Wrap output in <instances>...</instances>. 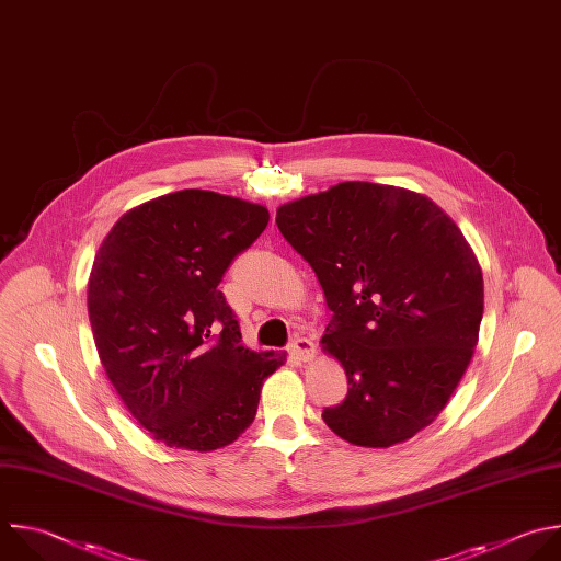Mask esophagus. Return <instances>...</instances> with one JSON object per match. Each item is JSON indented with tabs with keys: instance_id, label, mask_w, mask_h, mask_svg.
Segmentation results:
<instances>
[{
	"instance_id": "34e87169",
	"label": "esophagus",
	"mask_w": 561,
	"mask_h": 561,
	"mask_svg": "<svg viewBox=\"0 0 561 561\" xmlns=\"http://www.w3.org/2000/svg\"><path fill=\"white\" fill-rule=\"evenodd\" d=\"M288 352L299 358V360H310L314 356V343L306 336H297L293 339V343L288 345Z\"/></svg>"
}]
</instances>
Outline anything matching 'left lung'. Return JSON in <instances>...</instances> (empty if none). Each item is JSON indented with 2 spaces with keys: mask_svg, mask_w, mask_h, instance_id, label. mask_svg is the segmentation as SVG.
<instances>
[{
  "mask_svg": "<svg viewBox=\"0 0 561 561\" xmlns=\"http://www.w3.org/2000/svg\"><path fill=\"white\" fill-rule=\"evenodd\" d=\"M275 222L332 310L321 343L350 388L325 425L358 447L410 440L478 343L484 286L462 231L427 196L358 180L282 205Z\"/></svg>",
  "mask_w": 561,
  "mask_h": 561,
  "instance_id": "left-lung-1",
  "label": "left lung"
}]
</instances>
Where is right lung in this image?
Wrapping results in <instances>:
<instances>
[{
  "label": "right lung",
  "instance_id": "obj_1",
  "mask_svg": "<svg viewBox=\"0 0 561 561\" xmlns=\"http://www.w3.org/2000/svg\"><path fill=\"white\" fill-rule=\"evenodd\" d=\"M268 209L182 190L127 211L103 240L88 312L105 375L131 416L175 449L214 451L253 423L286 352L242 345L218 288Z\"/></svg>",
  "mask_w": 561,
  "mask_h": 561
}]
</instances>
